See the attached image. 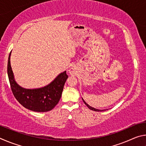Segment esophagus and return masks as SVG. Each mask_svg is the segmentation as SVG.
I'll return each mask as SVG.
<instances>
[{"mask_svg": "<svg viewBox=\"0 0 146 146\" xmlns=\"http://www.w3.org/2000/svg\"><path fill=\"white\" fill-rule=\"evenodd\" d=\"M73 72H74V71H73V70H70V73H73Z\"/></svg>", "mask_w": 146, "mask_h": 146, "instance_id": "esophagus-1", "label": "esophagus"}]
</instances>
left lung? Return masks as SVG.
<instances>
[{
	"mask_svg": "<svg viewBox=\"0 0 146 146\" xmlns=\"http://www.w3.org/2000/svg\"><path fill=\"white\" fill-rule=\"evenodd\" d=\"M82 100H83V101H84V104H85L88 106V108L89 109H90V110H93V111H104V110H97V109H95V108H92V107H91L90 106H89L87 103H86L84 100V99L82 98Z\"/></svg>",
	"mask_w": 146,
	"mask_h": 146,
	"instance_id": "1",
	"label": "left lung"
}]
</instances>
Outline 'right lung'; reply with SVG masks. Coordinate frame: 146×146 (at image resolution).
Returning <instances> with one entry per match:
<instances>
[{
    "label": "right lung",
    "mask_w": 146,
    "mask_h": 146,
    "mask_svg": "<svg viewBox=\"0 0 146 146\" xmlns=\"http://www.w3.org/2000/svg\"><path fill=\"white\" fill-rule=\"evenodd\" d=\"M11 52L8 62V75L14 97L24 108L33 111L46 112L53 110L60 100L64 84L68 78L66 71L45 87L33 90L24 89L17 84L14 79L10 64Z\"/></svg>",
    "instance_id": "add662e5"
}]
</instances>
